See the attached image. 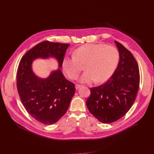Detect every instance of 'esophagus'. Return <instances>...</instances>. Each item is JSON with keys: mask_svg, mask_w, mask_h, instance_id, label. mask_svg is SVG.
<instances>
[{"mask_svg": "<svg viewBox=\"0 0 154 154\" xmlns=\"http://www.w3.org/2000/svg\"><path fill=\"white\" fill-rule=\"evenodd\" d=\"M82 85H75V88L77 89V90H78V89H79L80 87H82Z\"/></svg>", "mask_w": 154, "mask_h": 154, "instance_id": "esophagus-1", "label": "esophagus"}]
</instances>
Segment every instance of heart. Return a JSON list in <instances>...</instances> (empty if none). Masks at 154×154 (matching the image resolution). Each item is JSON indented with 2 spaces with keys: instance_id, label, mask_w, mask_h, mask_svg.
Wrapping results in <instances>:
<instances>
[{
  "instance_id": "b5f03b06",
  "label": "heart",
  "mask_w": 154,
  "mask_h": 154,
  "mask_svg": "<svg viewBox=\"0 0 154 154\" xmlns=\"http://www.w3.org/2000/svg\"><path fill=\"white\" fill-rule=\"evenodd\" d=\"M74 57H65L62 60V69L69 79H75L85 64L86 71L79 81L90 83L95 80L103 82L112 76L116 69L119 54L112 46L104 44H87L75 49Z\"/></svg>"
}]
</instances>
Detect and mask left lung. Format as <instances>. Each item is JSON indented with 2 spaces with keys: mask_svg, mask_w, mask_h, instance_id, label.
<instances>
[{
  "mask_svg": "<svg viewBox=\"0 0 154 154\" xmlns=\"http://www.w3.org/2000/svg\"><path fill=\"white\" fill-rule=\"evenodd\" d=\"M119 61L115 72L105 83L90 88L86 101L90 112L100 122L112 123L124 116L132 106L140 85L138 64L131 53L115 41Z\"/></svg>",
  "mask_w": 154,
  "mask_h": 154,
  "instance_id": "obj_1",
  "label": "left lung"
}]
</instances>
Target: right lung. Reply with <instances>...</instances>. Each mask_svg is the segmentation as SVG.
Here are the masks:
<instances>
[{"instance_id": "1", "label": "right lung", "mask_w": 154, "mask_h": 154, "mask_svg": "<svg viewBox=\"0 0 154 154\" xmlns=\"http://www.w3.org/2000/svg\"><path fill=\"white\" fill-rule=\"evenodd\" d=\"M70 45L43 41L29 50L22 58L17 73V88L20 100L32 117L44 124L57 122L67 112L75 88L63 75L60 68ZM55 58L59 68L46 78L36 76L32 69L38 58Z\"/></svg>"}]
</instances>
